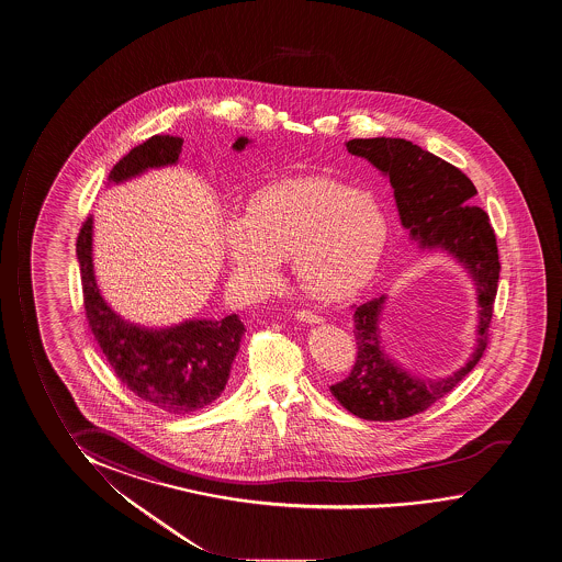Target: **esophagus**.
Instances as JSON below:
<instances>
[{
  "label": "esophagus",
  "instance_id": "esophagus-1",
  "mask_svg": "<svg viewBox=\"0 0 562 562\" xmlns=\"http://www.w3.org/2000/svg\"><path fill=\"white\" fill-rule=\"evenodd\" d=\"M294 316H296V319L304 322V324H319V322H324L322 316L311 311H296L294 312Z\"/></svg>",
  "mask_w": 562,
  "mask_h": 562
}]
</instances>
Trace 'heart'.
Masks as SVG:
<instances>
[{"mask_svg":"<svg viewBox=\"0 0 562 562\" xmlns=\"http://www.w3.org/2000/svg\"><path fill=\"white\" fill-rule=\"evenodd\" d=\"M390 235L384 205L367 190L329 178L271 184L250 207L223 223V243L238 285L266 293L283 261L312 299H351L376 273Z\"/></svg>","mask_w":562,"mask_h":562,"instance_id":"1","label":"heart"}]
</instances>
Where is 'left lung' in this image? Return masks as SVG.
<instances>
[{
	"label": "left lung",
	"mask_w": 562,
	"mask_h": 562,
	"mask_svg": "<svg viewBox=\"0 0 562 562\" xmlns=\"http://www.w3.org/2000/svg\"><path fill=\"white\" fill-rule=\"evenodd\" d=\"M347 151L364 157L390 178L411 240L420 248L448 251L468 269L477 286V344L461 369L435 380L413 376L385 355L378 329L385 296L355 306L357 360L351 374L329 390L360 419H407L452 392L485 352L501 273L496 238L485 211L471 207L470 200L477 190L460 168L400 137L351 139Z\"/></svg>",
	"instance_id": "8db88e82"
}]
</instances>
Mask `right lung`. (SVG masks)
<instances>
[{
	"instance_id": "obj_1",
	"label": "right lung",
	"mask_w": 562,
	"mask_h": 562,
	"mask_svg": "<svg viewBox=\"0 0 562 562\" xmlns=\"http://www.w3.org/2000/svg\"><path fill=\"white\" fill-rule=\"evenodd\" d=\"M182 137L153 135L117 160L110 170L114 184L149 168L177 165ZM250 143L238 137L235 151ZM77 261L83 283L85 316L110 367L122 384L143 402L172 415H186L215 402L225 390L244 327L236 314L223 319H186L172 327L135 326L120 318L102 299L92 268V217L77 236Z\"/></svg>"
}]
</instances>
